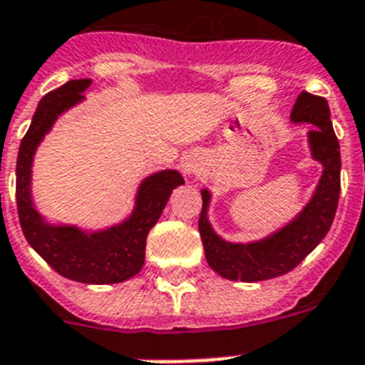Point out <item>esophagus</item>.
Listing matches in <instances>:
<instances>
[{
	"mask_svg": "<svg viewBox=\"0 0 365 365\" xmlns=\"http://www.w3.org/2000/svg\"><path fill=\"white\" fill-rule=\"evenodd\" d=\"M182 170L187 176H199L200 174V159L197 155H185L182 160Z\"/></svg>",
	"mask_w": 365,
	"mask_h": 365,
	"instance_id": "1",
	"label": "esophagus"
}]
</instances>
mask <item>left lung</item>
<instances>
[{
    "mask_svg": "<svg viewBox=\"0 0 365 365\" xmlns=\"http://www.w3.org/2000/svg\"><path fill=\"white\" fill-rule=\"evenodd\" d=\"M292 123L312 125L309 148L312 159L322 165V176L311 200L297 216L274 233L254 242H227L212 229L208 206L212 195L202 189L199 231L208 265L227 280L259 282L282 277L299 265L328 235L334 223L341 191V151L326 98L301 93L289 115Z\"/></svg>",
    "mask_w": 365,
    "mask_h": 365,
    "instance_id": "left-lung-1",
    "label": "left lung"
}]
</instances>
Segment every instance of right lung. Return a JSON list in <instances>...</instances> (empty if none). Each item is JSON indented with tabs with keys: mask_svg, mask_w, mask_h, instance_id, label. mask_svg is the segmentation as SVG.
Instances as JSON below:
<instances>
[{
	"mask_svg": "<svg viewBox=\"0 0 365 365\" xmlns=\"http://www.w3.org/2000/svg\"><path fill=\"white\" fill-rule=\"evenodd\" d=\"M91 83V79H71L45 94L37 104L16 159V208L28 244L58 274L83 284H117L142 271L145 239L183 178L178 170H160L148 176L138 187L130 216L98 231L48 223L37 212L31 199L34 155L56 119L85 100L83 93Z\"/></svg>",
	"mask_w": 365,
	"mask_h": 365,
	"instance_id": "1",
	"label": "right lung"
}]
</instances>
